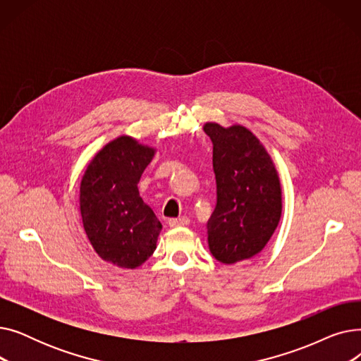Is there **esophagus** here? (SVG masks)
Returning a JSON list of instances; mask_svg holds the SVG:
<instances>
[{
    "label": "esophagus",
    "instance_id": "1",
    "mask_svg": "<svg viewBox=\"0 0 361 361\" xmlns=\"http://www.w3.org/2000/svg\"><path fill=\"white\" fill-rule=\"evenodd\" d=\"M188 222H190V219H188L187 216H180V218H171V219H168V225H169V226H185Z\"/></svg>",
    "mask_w": 361,
    "mask_h": 361
}]
</instances>
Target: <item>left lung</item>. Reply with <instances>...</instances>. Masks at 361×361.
I'll return each mask as SVG.
<instances>
[{"instance_id":"1","label":"left lung","mask_w":361,"mask_h":361,"mask_svg":"<svg viewBox=\"0 0 361 361\" xmlns=\"http://www.w3.org/2000/svg\"><path fill=\"white\" fill-rule=\"evenodd\" d=\"M214 143L216 206L207 221V243L225 264L262 252L278 226L282 203L276 169L259 139L243 126L207 123Z\"/></svg>"}]
</instances>
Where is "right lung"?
I'll list each match as a JSON object with an SVG mask.
<instances>
[{"label":"right lung","instance_id":"add662e5","mask_svg":"<svg viewBox=\"0 0 361 361\" xmlns=\"http://www.w3.org/2000/svg\"><path fill=\"white\" fill-rule=\"evenodd\" d=\"M154 149L121 136L89 164L80 185V212L94 252L116 267L135 269L157 249L162 224L139 195Z\"/></svg>","mask_w":361,"mask_h":361}]
</instances>
